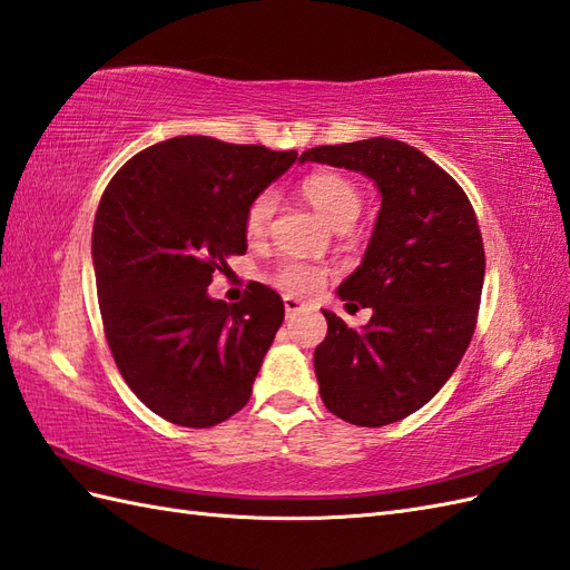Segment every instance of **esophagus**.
Returning <instances> with one entry per match:
<instances>
[{"mask_svg": "<svg viewBox=\"0 0 570 570\" xmlns=\"http://www.w3.org/2000/svg\"><path fill=\"white\" fill-rule=\"evenodd\" d=\"M303 308H306V303L294 298V296H284V311H286V317H294L296 313H301Z\"/></svg>", "mask_w": 570, "mask_h": 570, "instance_id": "obj_1", "label": "esophagus"}]
</instances>
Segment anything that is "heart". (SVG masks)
I'll return each instance as SVG.
<instances>
[{
  "mask_svg": "<svg viewBox=\"0 0 570 570\" xmlns=\"http://www.w3.org/2000/svg\"><path fill=\"white\" fill-rule=\"evenodd\" d=\"M303 196L308 198L313 208L321 214L330 225L354 223L360 214L362 196L356 191L354 184L345 177L335 175V171H315V175L303 179ZM274 194L262 191L253 204L247 206L245 214V233L249 240H259L267 235L269 220L274 216ZM274 284L288 294H311L323 284V272L308 267L303 262H286L274 274Z\"/></svg>",
  "mask_w": 570,
  "mask_h": 570,
  "instance_id": "b5f03b06",
  "label": "heart"
}]
</instances>
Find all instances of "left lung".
Here are the masks:
<instances>
[{
    "mask_svg": "<svg viewBox=\"0 0 570 570\" xmlns=\"http://www.w3.org/2000/svg\"><path fill=\"white\" fill-rule=\"evenodd\" d=\"M301 163L362 171L381 194L362 264L337 288L347 306L372 308V321L354 330L323 311L313 364L330 413L391 425L434 399L473 337L485 274L479 220L464 189L401 140L321 145Z\"/></svg>",
    "mask_w": 570,
    "mask_h": 570,
    "instance_id": "obj_1",
    "label": "left lung"
}]
</instances>
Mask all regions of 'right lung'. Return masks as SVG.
Here are the masks:
<instances>
[{
	"label": "right lung",
	"mask_w": 570,
	"mask_h": 570,
	"mask_svg": "<svg viewBox=\"0 0 570 570\" xmlns=\"http://www.w3.org/2000/svg\"><path fill=\"white\" fill-rule=\"evenodd\" d=\"M296 160L177 136L128 160L101 196L91 259L104 333L130 391L175 425L214 428L249 401L284 301L253 282L225 303L208 284L245 255L247 206Z\"/></svg>",
	"instance_id": "add662e5"
}]
</instances>
